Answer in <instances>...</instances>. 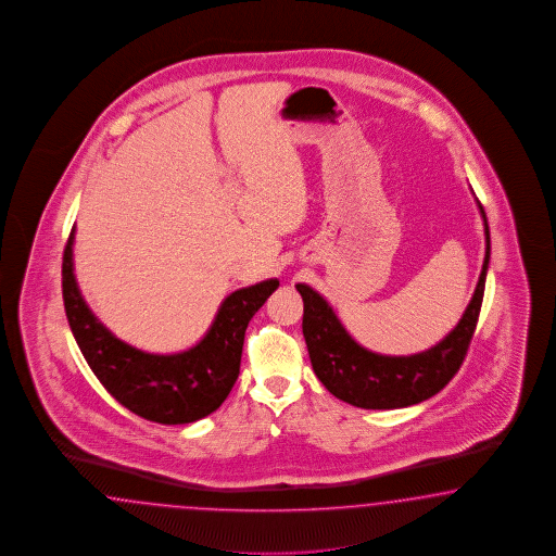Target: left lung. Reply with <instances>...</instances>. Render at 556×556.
Wrapping results in <instances>:
<instances>
[{
    "mask_svg": "<svg viewBox=\"0 0 556 556\" xmlns=\"http://www.w3.org/2000/svg\"><path fill=\"white\" fill-rule=\"evenodd\" d=\"M485 256L480 280L457 327L435 346L409 356L370 353L344 330L339 316L311 286L296 285L304 300L302 332L314 372L334 397L363 409H399L440 393L454 379L468 353L484 300L490 264V229L484 207Z\"/></svg>",
    "mask_w": 556,
    "mask_h": 556,
    "instance_id": "left-lung-1",
    "label": "left lung"
}]
</instances>
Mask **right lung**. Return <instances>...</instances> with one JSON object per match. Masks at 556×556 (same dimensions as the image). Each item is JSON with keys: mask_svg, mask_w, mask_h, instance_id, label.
<instances>
[{"mask_svg": "<svg viewBox=\"0 0 556 556\" xmlns=\"http://www.w3.org/2000/svg\"><path fill=\"white\" fill-rule=\"evenodd\" d=\"M72 245L74 228L62 257L64 308L72 334L102 387L128 412L155 424H193L214 413L240 375L248 323L280 282L270 278L231 292L195 346L153 355L116 339L88 308L74 278Z\"/></svg>", "mask_w": 556, "mask_h": 556, "instance_id": "add662e5", "label": "right lung"}]
</instances>
